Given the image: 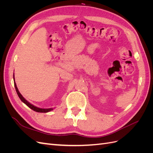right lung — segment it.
<instances>
[{"label": "right lung", "instance_id": "right-lung-1", "mask_svg": "<svg viewBox=\"0 0 153 153\" xmlns=\"http://www.w3.org/2000/svg\"><path fill=\"white\" fill-rule=\"evenodd\" d=\"M13 77H14V84H15V89H16V92H17V94H18V97H19L20 99L21 100V101H22L23 103H24L27 106H28L30 108H31L32 110H33L34 111H35V112H37L46 113V112H50V111L53 110L52 108H38V107H36V106H34L33 105H32L31 103H30L29 102H28V101H27L24 98V97L22 96V95L20 93V92H19V91H18V88H17V87H16V83H15V76H13Z\"/></svg>", "mask_w": 153, "mask_h": 153}]
</instances>
